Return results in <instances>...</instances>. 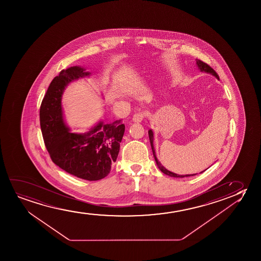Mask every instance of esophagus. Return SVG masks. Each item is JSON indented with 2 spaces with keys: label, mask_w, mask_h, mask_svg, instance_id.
I'll return each mask as SVG.
<instances>
[{
  "label": "esophagus",
  "mask_w": 261,
  "mask_h": 261,
  "mask_svg": "<svg viewBox=\"0 0 261 261\" xmlns=\"http://www.w3.org/2000/svg\"><path fill=\"white\" fill-rule=\"evenodd\" d=\"M145 117H146V112L140 111V112H137V113L133 116V121L141 122Z\"/></svg>",
  "instance_id": "1"
}]
</instances>
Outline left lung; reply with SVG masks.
<instances>
[{"label":"left lung","mask_w":261,"mask_h":261,"mask_svg":"<svg viewBox=\"0 0 261 261\" xmlns=\"http://www.w3.org/2000/svg\"><path fill=\"white\" fill-rule=\"evenodd\" d=\"M196 63L198 65V67L200 69V71L202 72H207V73H211V75H215L217 79H219V76H218V74H217V72L215 71L213 68H211L210 65H207V63H205L203 61H200V60H196ZM149 138H150V146H151V150H152V152H153L154 159H155V161H156V163H157L158 168L161 169V172H163L164 174L166 175H169V176H172V177H186V176H190V175H177V174H175V173H173V172L168 171V169H166V168L161 164V162L158 161L157 157H156V155H155V150H154L153 146V133L151 130H149ZM202 173V172H201Z\"/></svg>","instance_id":"8db88e82"}]
</instances>
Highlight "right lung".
Masks as SVG:
<instances>
[{"label":"right lung","mask_w":261,"mask_h":261,"mask_svg":"<svg viewBox=\"0 0 261 261\" xmlns=\"http://www.w3.org/2000/svg\"><path fill=\"white\" fill-rule=\"evenodd\" d=\"M81 67L62 69L50 82L40 107L43 142L54 164L79 178L97 181L107 176L117 161L125 132L122 119L100 121L85 134H75L65 125L61 96L74 80L89 75Z\"/></svg>","instance_id":"add662e5"}]
</instances>
